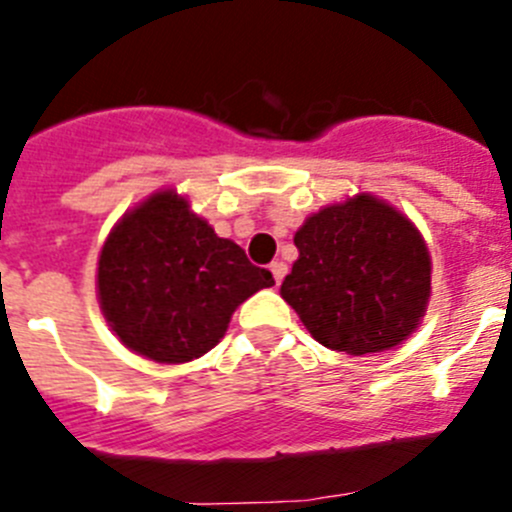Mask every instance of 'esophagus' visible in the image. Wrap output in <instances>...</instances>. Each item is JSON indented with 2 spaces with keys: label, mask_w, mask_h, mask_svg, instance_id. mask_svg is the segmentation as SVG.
<instances>
[{
  "label": "esophagus",
  "mask_w": 512,
  "mask_h": 512,
  "mask_svg": "<svg viewBox=\"0 0 512 512\" xmlns=\"http://www.w3.org/2000/svg\"><path fill=\"white\" fill-rule=\"evenodd\" d=\"M271 274H274V282H282L284 279V274H287V264H284V261H271Z\"/></svg>",
  "instance_id": "esophagus-1"
}]
</instances>
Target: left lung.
I'll return each mask as SVG.
<instances>
[{
	"mask_svg": "<svg viewBox=\"0 0 512 512\" xmlns=\"http://www.w3.org/2000/svg\"><path fill=\"white\" fill-rule=\"evenodd\" d=\"M279 295L310 336L351 356L415 333L431 302V253L408 215L369 192L312 212Z\"/></svg>",
	"mask_w": 512,
	"mask_h": 512,
	"instance_id": "8db88e82",
	"label": "left lung"
}]
</instances>
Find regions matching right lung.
I'll return each instance as SVG.
<instances>
[{
  "instance_id": "obj_1",
  "label": "right lung",
  "mask_w": 512,
  "mask_h": 512,
  "mask_svg": "<svg viewBox=\"0 0 512 512\" xmlns=\"http://www.w3.org/2000/svg\"><path fill=\"white\" fill-rule=\"evenodd\" d=\"M274 284L230 238H220L176 189H158L104 238L97 300L110 330L158 364L205 356L235 307Z\"/></svg>"
}]
</instances>
